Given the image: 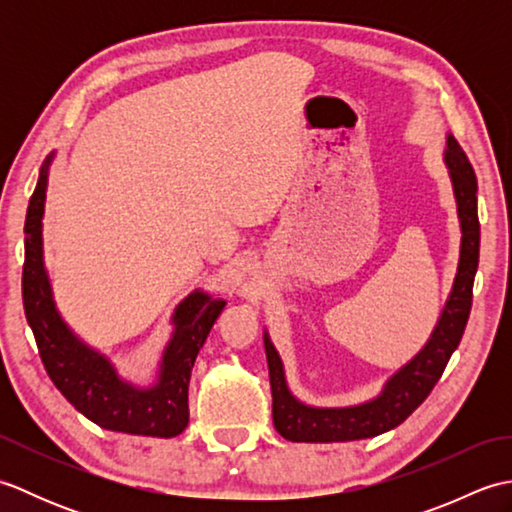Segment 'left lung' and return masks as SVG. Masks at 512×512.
<instances>
[{"label": "left lung", "mask_w": 512, "mask_h": 512, "mask_svg": "<svg viewBox=\"0 0 512 512\" xmlns=\"http://www.w3.org/2000/svg\"><path fill=\"white\" fill-rule=\"evenodd\" d=\"M447 165L462 222V255L458 277L438 328L424 350L389 380L376 400L347 409H314L290 396L279 354L266 339V358L273 391V424L290 442H347L374 438L405 422L436 387L469 321L473 279L480 262V220H477V178L458 140L449 136Z\"/></svg>", "instance_id": "1"}]
</instances>
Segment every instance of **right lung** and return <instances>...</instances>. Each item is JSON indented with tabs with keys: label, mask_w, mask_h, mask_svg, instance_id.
I'll list each match as a JSON object with an SVG mask.
<instances>
[{
	"label": "right lung",
	"mask_w": 512,
	"mask_h": 512,
	"mask_svg": "<svg viewBox=\"0 0 512 512\" xmlns=\"http://www.w3.org/2000/svg\"><path fill=\"white\" fill-rule=\"evenodd\" d=\"M48 162L41 169L35 193L28 202L24 224L26 259L21 273L24 312L35 334L41 363L65 400L99 427L134 436H178L189 424L191 367L226 301L209 299L202 292L191 295L176 310V334L162 358L158 385L136 389L123 383L103 356L76 341L54 310L41 250Z\"/></svg>",
	"instance_id": "1"
}]
</instances>
